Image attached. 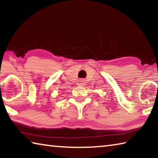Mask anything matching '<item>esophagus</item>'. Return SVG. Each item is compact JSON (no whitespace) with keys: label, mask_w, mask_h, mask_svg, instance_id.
<instances>
[{"label":"esophagus","mask_w":158,"mask_h":158,"mask_svg":"<svg viewBox=\"0 0 158 158\" xmlns=\"http://www.w3.org/2000/svg\"><path fill=\"white\" fill-rule=\"evenodd\" d=\"M85 84V80H84V79H80L78 82L79 85H84Z\"/></svg>","instance_id":"obj_1"}]
</instances>
